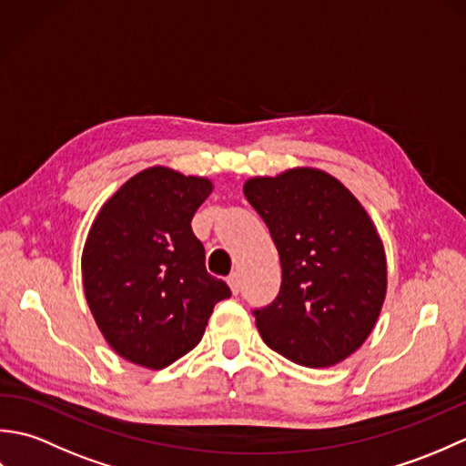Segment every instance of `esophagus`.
<instances>
[{"label":"esophagus","mask_w":466,"mask_h":466,"mask_svg":"<svg viewBox=\"0 0 466 466\" xmlns=\"http://www.w3.org/2000/svg\"><path fill=\"white\" fill-rule=\"evenodd\" d=\"M228 286H230L232 294L240 292V274L238 272H232L230 276H228Z\"/></svg>","instance_id":"esophagus-1"}]
</instances>
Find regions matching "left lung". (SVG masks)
<instances>
[{"label": "left lung", "mask_w": 466, "mask_h": 466, "mask_svg": "<svg viewBox=\"0 0 466 466\" xmlns=\"http://www.w3.org/2000/svg\"><path fill=\"white\" fill-rule=\"evenodd\" d=\"M244 196L282 266L279 296L252 310L262 340L309 369L342 362L369 339L386 294L384 246L370 216L316 167L252 177Z\"/></svg>", "instance_id": "8db88e82"}]
</instances>
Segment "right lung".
Instances as JSON below:
<instances>
[{"label": "right lung", "mask_w": 466, "mask_h": 466, "mask_svg": "<svg viewBox=\"0 0 466 466\" xmlns=\"http://www.w3.org/2000/svg\"><path fill=\"white\" fill-rule=\"evenodd\" d=\"M212 192L208 177L154 166L107 200L82 254L86 300L107 344L160 370L202 340L230 289L206 272L192 218Z\"/></svg>", "instance_id": "obj_1"}]
</instances>
